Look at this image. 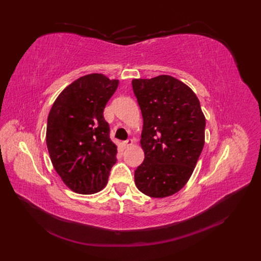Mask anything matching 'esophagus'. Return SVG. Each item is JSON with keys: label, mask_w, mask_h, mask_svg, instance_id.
<instances>
[{"label": "esophagus", "mask_w": 261, "mask_h": 261, "mask_svg": "<svg viewBox=\"0 0 261 261\" xmlns=\"http://www.w3.org/2000/svg\"><path fill=\"white\" fill-rule=\"evenodd\" d=\"M133 144H134V140H133V139H127V140L123 141V145H124V147H125V148H128V147H130Z\"/></svg>", "instance_id": "esophagus-1"}]
</instances>
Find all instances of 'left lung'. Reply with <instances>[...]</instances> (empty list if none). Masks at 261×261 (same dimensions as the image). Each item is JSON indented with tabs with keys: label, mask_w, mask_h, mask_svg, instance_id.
<instances>
[{
	"label": "left lung",
	"mask_w": 261,
	"mask_h": 261,
	"mask_svg": "<svg viewBox=\"0 0 261 261\" xmlns=\"http://www.w3.org/2000/svg\"><path fill=\"white\" fill-rule=\"evenodd\" d=\"M144 118L140 145L145 159L135 184L153 198L174 195L192 176L204 145L206 118L187 85L169 75L133 80Z\"/></svg>",
	"instance_id": "left-lung-1"
}]
</instances>
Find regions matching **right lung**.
Segmentation results:
<instances>
[{
	"instance_id": "obj_1",
	"label": "right lung",
	"mask_w": 261,
	"mask_h": 261,
	"mask_svg": "<svg viewBox=\"0 0 261 261\" xmlns=\"http://www.w3.org/2000/svg\"><path fill=\"white\" fill-rule=\"evenodd\" d=\"M118 86L103 74L78 78L63 90L51 108L46 147L64 184L77 194L100 192L116 162L103 110Z\"/></svg>"
}]
</instances>
